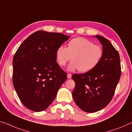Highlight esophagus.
I'll list each match as a JSON object with an SVG mask.
<instances>
[{
    "mask_svg": "<svg viewBox=\"0 0 132 132\" xmlns=\"http://www.w3.org/2000/svg\"><path fill=\"white\" fill-rule=\"evenodd\" d=\"M71 77H72V75L71 74H70V73H68V74H67V77H68V78H71Z\"/></svg>",
    "mask_w": 132,
    "mask_h": 132,
    "instance_id": "34e87169",
    "label": "esophagus"
}]
</instances>
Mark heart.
<instances>
[{
    "label": "heart",
    "mask_w": 132,
    "mask_h": 132,
    "mask_svg": "<svg viewBox=\"0 0 132 132\" xmlns=\"http://www.w3.org/2000/svg\"><path fill=\"white\" fill-rule=\"evenodd\" d=\"M103 56L101 46L96 45L90 40L84 38H76L68 42L67 48L60 46L55 53L56 62L64 67L70 60L72 61L68 70H78L81 72L90 71L100 64Z\"/></svg>",
    "instance_id": "b5f03b06"
}]
</instances>
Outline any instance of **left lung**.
I'll use <instances>...</instances> for the list:
<instances>
[{
	"label": "left lung",
	"mask_w": 132,
	"mask_h": 132,
	"mask_svg": "<svg viewBox=\"0 0 132 132\" xmlns=\"http://www.w3.org/2000/svg\"><path fill=\"white\" fill-rule=\"evenodd\" d=\"M103 45V56L94 70L84 74H74L76 83L73 99L82 110L96 112L110 102L121 76L119 52L103 36L96 35Z\"/></svg>",
	"instance_id": "obj_1"
}]
</instances>
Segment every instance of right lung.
I'll use <instances>...</instances> for the list:
<instances>
[{"mask_svg": "<svg viewBox=\"0 0 132 132\" xmlns=\"http://www.w3.org/2000/svg\"><path fill=\"white\" fill-rule=\"evenodd\" d=\"M70 36L38 31L24 40L13 56V84L26 108L41 111L51 104L67 74L56 61L57 48Z\"/></svg>", "mask_w": 132, "mask_h": 132, "instance_id": "obj_1", "label": "right lung"}]
</instances>
